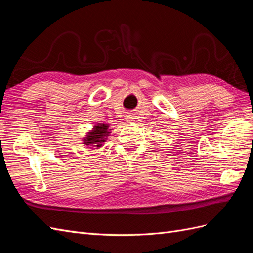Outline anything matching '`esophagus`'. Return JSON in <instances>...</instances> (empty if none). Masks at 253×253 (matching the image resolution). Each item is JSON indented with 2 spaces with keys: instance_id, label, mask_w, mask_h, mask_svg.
<instances>
[{
  "instance_id": "obj_1",
  "label": "esophagus",
  "mask_w": 253,
  "mask_h": 253,
  "mask_svg": "<svg viewBox=\"0 0 253 253\" xmlns=\"http://www.w3.org/2000/svg\"><path fill=\"white\" fill-rule=\"evenodd\" d=\"M135 116L134 115H132V114H127L126 116V120L127 121V122H134L135 121Z\"/></svg>"
}]
</instances>
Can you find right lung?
<instances>
[{"instance_id":"1","label":"right lung","mask_w":253,"mask_h":253,"mask_svg":"<svg viewBox=\"0 0 253 253\" xmlns=\"http://www.w3.org/2000/svg\"><path fill=\"white\" fill-rule=\"evenodd\" d=\"M111 133L109 124H97L90 132L87 133L86 137L83 138V143L88 148H99L105 142L106 137Z\"/></svg>"}]
</instances>
